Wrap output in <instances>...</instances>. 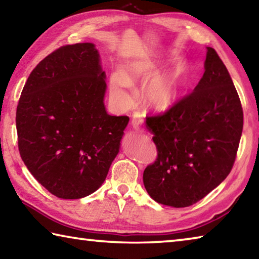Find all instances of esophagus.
Listing matches in <instances>:
<instances>
[{"label": "esophagus", "mask_w": 259, "mask_h": 259, "mask_svg": "<svg viewBox=\"0 0 259 259\" xmlns=\"http://www.w3.org/2000/svg\"><path fill=\"white\" fill-rule=\"evenodd\" d=\"M131 125H133L134 130L143 133V117L139 113H135L133 115V121H131Z\"/></svg>", "instance_id": "esophagus-1"}]
</instances>
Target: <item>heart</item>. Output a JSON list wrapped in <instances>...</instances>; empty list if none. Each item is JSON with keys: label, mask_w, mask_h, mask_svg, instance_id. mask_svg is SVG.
Masks as SVG:
<instances>
[{"label": "heart", "mask_w": 259, "mask_h": 259, "mask_svg": "<svg viewBox=\"0 0 259 259\" xmlns=\"http://www.w3.org/2000/svg\"><path fill=\"white\" fill-rule=\"evenodd\" d=\"M163 61L143 58L124 64L121 72H114L109 78V91L115 104L128 108L135 102V87L143 85V99L155 112L171 109L184 94L186 87L187 63L176 58L168 67L161 69Z\"/></svg>", "instance_id": "heart-1"}]
</instances>
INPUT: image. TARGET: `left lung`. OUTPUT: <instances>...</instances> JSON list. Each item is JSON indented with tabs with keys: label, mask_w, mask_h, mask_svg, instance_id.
I'll list each match as a JSON object with an SVG mask.
<instances>
[{
	"label": "left lung",
	"mask_w": 259,
	"mask_h": 259,
	"mask_svg": "<svg viewBox=\"0 0 259 259\" xmlns=\"http://www.w3.org/2000/svg\"><path fill=\"white\" fill-rule=\"evenodd\" d=\"M157 159L143 182L151 198L174 208L203 199L229 176L243 128L239 95L224 63L207 47L204 73L193 93L163 115L151 116Z\"/></svg>",
	"instance_id": "8db88e82"
}]
</instances>
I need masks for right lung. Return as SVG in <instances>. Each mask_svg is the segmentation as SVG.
Returning a JSON list of instances; mask_svg holds the SVG:
<instances>
[{"instance_id": "add662e5", "label": "right lung", "mask_w": 259, "mask_h": 259, "mask_svg": "<svg viewBox=\"0 0 259 259\" xmlns=\"http://www.w3.org/2000/svg\"><path fill=\"white\" fill-rule=\"evenodd\" d=\"M106 74L94 43L59 48L29 74L16 114L20 156L34 178L65 200L103 185L128 116L104 104Z\"/></svg>"}]
</instances>
